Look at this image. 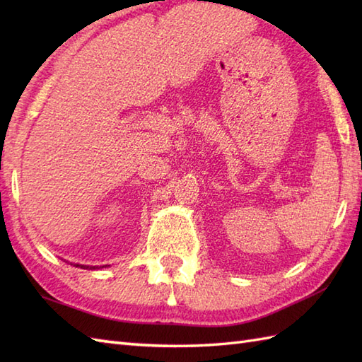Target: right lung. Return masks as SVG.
Returning a JSON list of instances; mask_svg holds the SVG:
<instances>
[{"instance_id":"1","label":"right lung","mask_w":362,"mask_h":362,"mask_svg":"<svg viewBox=\"0 0 362 362\" xmlns=\"http://www.w3.org/2000/svg\"><path fill=\"white\" fill-rule=\"evenodd\" d=\"M76 267H82V269H101V267H107L109 264H104V266H83V264H73Z\"/></svg>"}]
</instances>
